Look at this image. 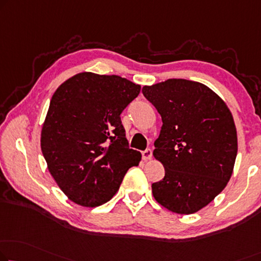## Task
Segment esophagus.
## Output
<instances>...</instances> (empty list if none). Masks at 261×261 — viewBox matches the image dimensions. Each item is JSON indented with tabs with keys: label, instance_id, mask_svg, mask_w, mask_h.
<instances>
[{
	"label": "esophagus",
	"instance_id": "obj_1",
	"mask_svg": "<svg viewBox=\"0 0 261 261\" xmlns=\"http://www.w3.org/2000/svg\"><path fill=\"white\" fill-rule=\"evenodd\" d=\"M142 155H143L144 161H150V159L152 158V150H151V149H146L145 151H143Z\"/></svg>",
	"mask_w": 261,
	"mask_h": 261
}]
</instances>
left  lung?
Wrapping results in <instances>:
<instances>
[{
    "label": "left lung",
    "instance_id": "1",
    "mask_svg": "<svg viewBox=\"0 0 261 261\" xmlns=\"http://www.w3.org/2000/svg\"><path fill=\"white\" fill-rule=\"evenodd\" d=\"M142 91L163 122L153 155L165 177L152 184L154 199L179 215L199 211L223 191L234 168L238 138L230 109L199 82L172 79Z\"/></svg>",
    "mask_w": 261,
    "mask_h": 261
}]
</instances>
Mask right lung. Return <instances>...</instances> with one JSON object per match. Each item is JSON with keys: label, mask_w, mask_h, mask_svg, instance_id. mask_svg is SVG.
Listing matches in <instances>:
<instances>
[{"label": "right lung", "mask_w": 261, "mask_h": 261, "mask_svg": "<svg viewBox=\"0 0 261 261\" xmlns=\"http://www.w3.org/2000/svg\"><path fill=\"white\" fill-rule=\"evenodd\" d=\"M141 85L116 75L80 72L54 93L41 131L50 174L70 200L96 207L119 190L142 159L125 137L120 114Z\"/></svg>", "instance_id": "obj_1"}]
</instances>
